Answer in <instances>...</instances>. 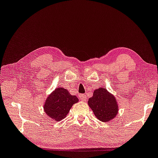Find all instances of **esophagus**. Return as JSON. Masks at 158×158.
Instances as JSON below:
<instances>
[{"mask_svg": "<svg viewBox=\"0 0 158 158\" xmlns=\"http://www.w3.org/2000/svg\"><path fill=\"white\" fill-rule=\"evenodd\" d=\"M79 98L81 101H85L86 99H87V97H86V95H83V94H81V95H79Z\"/></svg>", "mask_w": 158, "mask_h": 158, "instance_id": "34e87169", "label": "esophagus"}]
</instances>
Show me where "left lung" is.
<instances>
[{
  "mask_svg": "<svg viewBox=\"0 0 158 158\" xmlns=\"http://www.w3.org/2000/svg\"><path fill=\"white\" fill-rule=\"evenodd\" d=\"M89 106L100 121L108 123L115 118L119 106L115 97L105 87L95 89L93 97L88 100Z\"/></svg>",
  "mask_w": 158,
  "mask_h": 158,
  "instance_id": "obj_1",
  "label": "left lung"
}]
</instances>
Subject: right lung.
I'll list each match as a JSON object with an SVG mask.
<instances>
[{"mask_svg":"<svg viewBox=\"0 0 158 158\" xmlns=\"http://www.w3.org/2000/svg\"><path fill=\"white\" fill-rule=\"evenodd\" d=\"M78 102V98L71 95L68 89L57 87L46 99L44 110L51 119L59 122L66 117L72 106Z\"/></svg>","mask_w":158,"mask_h":158,"instance_id":"1","label":"right lung"}]
</instances>
